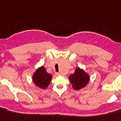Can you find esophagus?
<instances>
[{
  "label": "esophagus",
  "mask_w": 121,
  "mask_h": 121,
  "mask_svg": "<svg viewBox=\"0 0 121 121\" xmlns=\"http://www.w3.org/2000/svg\"><path fill=\"white\" fill-rule=\"evenodd\" d=\"M55 75H56V76H59V75H60V73H55Z\"/></svg>",
  "instance_id": "obj_1"
}]
</instances>
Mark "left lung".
Returning <instances> with one entry per match:
<instances>
[{
	"label": "left lung",
	"mask_w": 121,
	"mask_h": 121,
	"mask_svg": "<svg viewBox=\"0 0 121 121\" xmlns=\"http://www.w3.org/2000/svg\"><path fill=\"white\" fill-rule=\"evenodd\" d=\"M69 79L75 90H80L85 87L90 82V75L83 69L77 67L75 72L70 75Z\"/></svg>",
	"instance_id": "8db88e82"
}]
</instances>
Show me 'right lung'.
I'll return each instance as SVG.
<instances>
[{
    "label": "right lung",
    "instance_id": "right-lung-1",
    "mask_svg": "<svg viewBox=\"0 0 121 121\" xmlns=\"http://www.w3.org/2000/svg\"><path fill=\"white\" fill-rule=\"evenodd\" d=\"M52 79V75L47 72L44 67H39L34 72L32 80L37 87L45 89L50 84Z\"/></svg>",
    "mask_w": 121,
    "mask_h": 121
}]
</instances>
